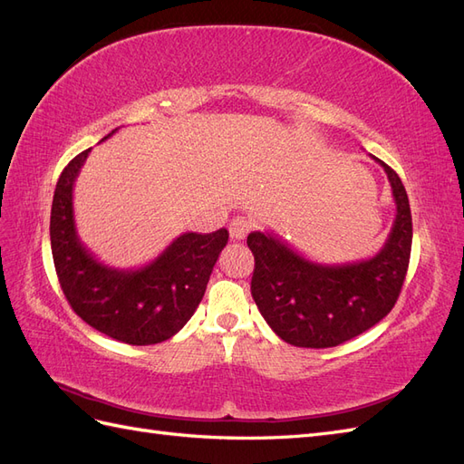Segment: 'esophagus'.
<instances>
[{"label":"esophagus","mask_w":464,"mask_h":464,"mask_svg":"<svg viewBox=\"0 0 464 464\" xmlns=\"http://www.w3.org/2000/svg\"><path fill=\"white\" fill-rule=\"evenodd\" d=\"M254 228V220L244 215H237L230 222V236L234 240H244V237Z\"/></svg>","instance_id":"esophagus-1"}]
</instances>
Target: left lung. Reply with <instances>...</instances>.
I'll return each mask as SVG.
<instances>
[{
	"instance_id": "1",
	"label": "left lung",
	"mask_w": 464,
	"mask_h": 464,
	"mask_svg": "<svg viewBox=\"0 0 464 464\" xmlns=\"http://www.w3.org/2000/svg\"><path fill=\"white\" fill-rule=\"evenodd\" d=\"M397 215L385 246L370 259L323 265L305 259L269 232H251L256 257L251 296L269 327L288 344L329 348L354 339L382 321L395 305L412 247L409 195L383 160Z\"/></svg>"
}]
</instances>
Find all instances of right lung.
I'll list each match as a JSON object with an SVG mask.
<instances>
[{
    "label": "right lung",
    "instance_id": "right-lung-1",
    "mask_svg": "<svg viewBox=\"0 0 464 464\" xmlns=\"http://www.w3.org/2000/svg\"><path fill=\"white\" fill-rule=\"evenodd\" d=\"M89 152L63 168L53 191L50 242L60 286L73 312L111 339L133 346L168 341L198 310L228 230L186 232L141 269H111L81 244L75 228L73 184Z\"/></svg>",
    "mask_w": 464,
    "mask_h": 464
}]
</instances>
